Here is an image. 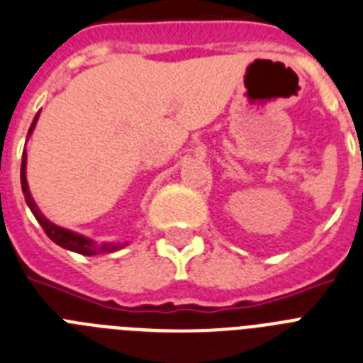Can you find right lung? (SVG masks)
<instances>
[{"instance_id": "add662e5", "label": "right lung", "mask_w": 363, "mask_h": 363, "mask_svg": "<svg viewBox=\"0 0 363 363\" xmlns=\"http://www.w3.org/2000/svg\"><path fill=\"white\" fill-rule=\"evenodd\" d=\"M38 117H40V111L36 113V117H34L33 125H30L29 135L33 134V130H34V126H36V121H38ZM26 170H27V152L23 150V156H21V172H20L21 174V191H23L26 202H27V206H29L30 211H33L34 218L38 220V224L42 225L43 231H45V235L51 238L52 242L58 244L60 247H66V250H69V252H75V253H80V255H88V257L116 252V250H121V247L126 246V242L125 244H113V242L97 244L95 240H91V238L84 237V235L75 233V231H71V229L60 228V225L52 224L51 220H48L45 216H43V213L40 211L38 206H36V202H34L33 196H30Z\"/></svg>"}]
</instances>
